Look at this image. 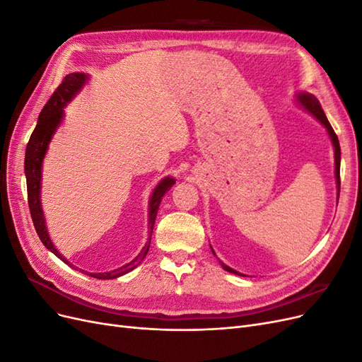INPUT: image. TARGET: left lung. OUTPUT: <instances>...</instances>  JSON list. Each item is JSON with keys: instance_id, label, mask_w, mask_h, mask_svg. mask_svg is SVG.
<instances>
[{"instance_id": "left-lung-1", "label": "left lung", "mask_w": 362, "mask_h": 362, "mask_svg": "<svg viewBox=\"0 0 362 362\" xmlns=\"http://www.w3.org/2000/svg\"><path fill=\"white\" fill-rule=\"evenodd\" d=\"M298 100H299V103L306 108V110H308L311 115H314L317 119L320 120V122L325 125V128L327 129V133H329V137H331V140H332V145H334V149H335V178H337L338 196H339V156H341V151H339L338 137H337V134H335V131L332 129V127H331V124H329V120H327V117H326V115H325V112H323V108H322L319 100H317L315 96H313V95H310V93L302 92V93L298 95ZM213 254H214V250H213ZM221 264H222V267H223L226 272L235 273V275H242V273H238V272H235L234 269H231V267H228L226 264H223L222 261H221Z\"/></svg>"}]
</instances>
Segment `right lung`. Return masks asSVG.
<instances>
[{
  "instance_id": "add662e5",
  "label": "right lung",
  "mask_w": 362,
  "mask_h": 362,
  "mask_svg": "<svg viewBox=\"0 0 362 362\" xmlns=\"http://www.w3.org/2000/svg\"><path fill=\"white\" fill-rule=\"evenodd\" d=\"M86 78H87V76L84 74H80V72H74V74H69V75L64 76V80L57 87L56 92L51 95L49 101L45 104V107L42 108V112L39 115L37 125H36L35 131L31 133V137H30L28 144H27L25 163H24L25 177H27L28 206H30L33 223H35V228H36V233L40 238V242L45 245V247L49 249L52 254L59 257L63 262H66V264H69V262L66 261V258L60 255V252L56 247H54L52 242L49 240L47 226H45V218H43L42 206H40V177H42L40 170H42V161H43V157H45V152H47L49 140L54 134V131H56V128L62 122L63 107L66 105L75 96V93L81 89L83 84L86 83ZM173 184H175L173 178H169V177L164 178L157 185L154 193H152V196H151V202H149V229H151V234H152V229H154L157 211H158V206H160L163 196L172 187ZM149 245H151V237L148 238L145 247L140 250V254L133 261L128 262V264H125L122 267H119V269L112 270V272H105V273H89V272H86V275L93 276L96 279H115L117 276H122V275H125V273L136 269L140 264V262L144 261V258L146 257L148 250H149Z\"/></svg>"
}]
</instances>
